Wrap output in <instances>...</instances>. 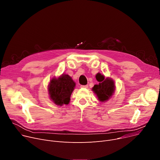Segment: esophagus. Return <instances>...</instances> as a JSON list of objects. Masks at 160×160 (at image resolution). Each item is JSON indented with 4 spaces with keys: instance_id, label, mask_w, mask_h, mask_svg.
<instances>
[{
    "instance_id": "obj_1",
    "label": "esophagus",
    "mask_w": 160,
    "mask_h": 160,
    "mask_svg": "<svg viewBox=\"0 0 160 160\" xmlns=\"http://www.w3.org/2000/svg\"><path fill=\"white\" fill-rule=\"evenodd\" d=\"M81 88H88V85H81Z\"/></svg>"
}]
</instances>
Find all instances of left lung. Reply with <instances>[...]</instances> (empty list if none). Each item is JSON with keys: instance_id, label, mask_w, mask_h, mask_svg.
<instances>
[{"instance_id": "1", "label": "left lung", "mask_w": 160, "mask_h": 160, "mask_svg": "<svg viewBox=\"0 0 160 160\" xmlns=\"http://www.w3.org/2000/svg\"><path fill=\"white\" fill-rule=\"evenodd\" d=\"M96 79L100 82L98 85H95L92 90L96 94L99 100L105 102L111 98L115 92V82L111 78H105V76L101 74Z\"/></svg>"}]
</instances>
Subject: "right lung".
I'll use <instances>...</instances> for the list:
<instances>
[{
    "mask_svg": "<svg viewBox=\"0 0 160 160\" xmlns=\"http://www.w3.org/2000/svg\"><path fill=\"white\" fill-rule=\"evenodd\" d=\"M75 87V82L67 74H62L58 78H53L48 86L49 98L57 105H68Z\"/></svg>",
    "mask_w": 160,
    "mask_h": 160,
    "instance_id": "add662e5",
    "label": "right lung"
}]
</instances>
